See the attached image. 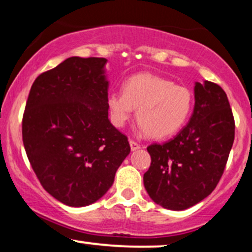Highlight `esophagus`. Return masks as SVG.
<instances>
[{"instance_id": "esophagus-1", "label": "esophagus", "mask_w": 252, "mask_h": 252, "mask_svg": "<svg viewBox=\"0 0 252 252\" xmlns=\"http://www.w3.org/2000/svg\"><path fill=\"white\" fill-rule=\"evenodd\" d=\"M129 144H130V149H131V152H135V150L141 148L140 144H138L137 142H135V141H132V140L129 141Z\"/></svg>"}]
</instances>
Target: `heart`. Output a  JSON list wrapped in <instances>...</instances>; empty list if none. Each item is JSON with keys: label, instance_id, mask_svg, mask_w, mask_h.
<instances>
[{"label": "heart", "instance_id": "b5f03b06", "mask_svg": "<svg viewBox=\"0 0 252 252\" xmlns=\"http://www.w3.org/2000/svg\"><path fill=\"white\" fill-rule=\"evenodd\" d=\"M110 121L123 128L136 109V120L147 135L162 138L175 134L189 120L193 105L190 91L152 73L130 77L123 94L111 92L106 99Z\"/></svg>", "mask_w": 252, "mask_h": 252}]
</instances>
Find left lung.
Here are the masks:
<instances>
[{
  "label": "left lung",
  "mask_w": 252,
  "mask_h": 252,
  "mask_svg": "<svg viewBox=\"0 0 252 252\" xmlns=\"http://www.w3.org/2000/svg\"><path fill=\"white\" fill-rule=\"evenodd\" d=\"M189 123L172 140L147 148L152 158L143 184L163 209L182 211L204 200L220 180L235 140V120L220 86L195 83Z\"/></svg>",
  "instance_id": "obj_1"
}]
</instances>
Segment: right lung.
<instances>
[{
	"instance_id": "obj_1",
	"label": "right lung",
	"mask_w": 252,
	"mask_h": 252,
	"mask_svg": "<svg viewBox=\"0 0 252 252\" xmlns=\"http://www.w3.org/2000/svg\"><path fill=\"white\" fill-rule=\"evenodd\" d=\"M106 62L63 60L34 80L26 103V154L43 189L67 206L102 198L130 153L128 137L108 117Z\"/></svg>"
}]
</instances>
